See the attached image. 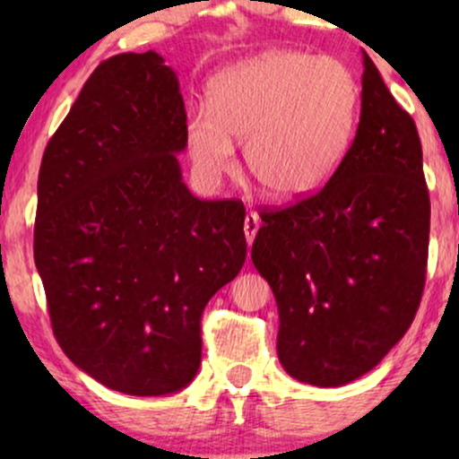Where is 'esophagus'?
<instances>
[{"label": "esophagus", "instance_id": "obj_1", "mask_svg": "<svg viewBox=\"0 0 459 459\" xmlns=\"http://www.w3.org/2000/svg\"><path fill=\"white\" fill-rule=\"evenodd\" d=\"M259 225H261L259 215H256V212H248L247 219H244V234H247L248 244L255 242V236H256V231H259Z\"/></svg>", "mask_w": 459, "mask_h": 459}]
</instances>
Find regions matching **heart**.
I'll return each mask as SVG.
<instances>
[{
	"label": "heart",
	"instance_id": "1",
	"mask_svg": "<svg viewBox=\"0 0 459 459\" xmlns=\"http://www.w3.org/2000/svg\"><path fill=\"white\" fill-rule=\"evenodd\" d=\"M359 102V81L342 60L269 49L211 81L209 108L187 112V152L200 178L217 181L234 171L240 142L250 178L267 198H307L342 165Z\"/></svg>",
	"mask_w": 459,
	"mask_h": 459
}]
</instances>
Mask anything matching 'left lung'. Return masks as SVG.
<instances>
[{"label":"left lung","instance_id":"left-lung-1","mask_svg":"<svg viewBox=\"0 0 459 459\" xmlns=\"http://www.w3.org/2000/svg\"><path fill=\"white\" fill-rule=\"evenodd\" d=\"M261 219L250 256L278 303L280 363L313 386L361 378L416 317L430 231L416 123L366 52L342 165L317 194Z\"/></svg>","mask_w":459,"mask_h":459}]
</instances>
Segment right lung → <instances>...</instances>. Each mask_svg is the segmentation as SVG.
Returning a JSON list of instances; mask_svg holds the SVG:
<instances>
[{
  "instance_id": "1",
  "label": "right lung",
  "mask_w": 459,
  "mask_h": 459,
  "mask_svg": "<svg viewBox=\"0 0 459 459\" xmlns=\"http://www.w3.org/2000/svg\"><path fill=\"white\" fill-rule=\"evenodd\" d=\"M186 106L156 52L104 60L43 152L35 265L56 341L100 385L160 397L200 368V316L247 261L244 206L184 184Z\"/></svg>"
}]
</instances>
